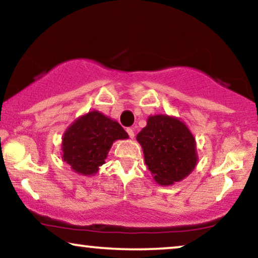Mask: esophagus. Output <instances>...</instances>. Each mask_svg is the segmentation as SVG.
I'll use <instances>...</instances> for the list:
<instances>
[{
    "instance_id": "1",
    "label": "esophagus",
    "mask_w": 258,
    "mask_h": 258,
    "mask_svg": "<svg viewBox=\"0 0 258 258\" xmlns=\"http://www.w3.org/2000/svg\"><path fill=\"white\" fill-rule=\"evenodd\" d=\"M127 133H128L130 138H131V139L135 138V128H132V127H130V128H127Z\"/></svg>"
}]
</instances>
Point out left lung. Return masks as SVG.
I'll return each mask as SVG.
<instances>
[{
	"label": "left lung",
	"mask_w": 258,
	"mask_h": 258,
	"mask_svg": "<svg viewBox=\"0 0 258 258\" xmlns=\"http://www.w3.org/2000/svg\"><path fill=\"white\" fill-rule=\"evenodd\" d=\"M147 169L159 185H173L195 170L196 139L184 121L167 114L150 115L137 135Z\"/></svg>",
	"instance_id": "obj_1"
}]
</instances>
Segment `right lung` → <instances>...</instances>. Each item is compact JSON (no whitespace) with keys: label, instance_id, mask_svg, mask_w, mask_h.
Returning <instances> with one entry per match:
<instances>
[{"label":"right lung","instance_id":"obj_1","mask_svg":"<svg viewBox=\"0 0 258 258\" xmlns=\"http://www.w3.org/2000/svg\"><path fill=\"white\" fill-rule=\"evenodd\" d=\"M128 139V135L116 120L99 111L79 116L62 137V160L81 176H93L115 140Z\"/></svg>","mask_w":258,"mask_h":258}]
</instances>
